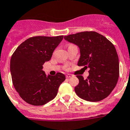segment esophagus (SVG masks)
Returning <instances> with one entry per match:
<instances>
[{
	"mask_svg": "<svg viewBox=\"0 0 130 130\" xmlns=\"http://www.w3.org/2000/svg\"><path fill=\"white\" fill-rule=\"evenodd\" d=\"M72 75H71V74H68V75H66V77L67 78H70V77H72Z\"/></svg>",
	"mask_w": 130,
	"mask_h": 130,
	"instance_id": "1",
	"label": "esophagus"
}]
</instances>
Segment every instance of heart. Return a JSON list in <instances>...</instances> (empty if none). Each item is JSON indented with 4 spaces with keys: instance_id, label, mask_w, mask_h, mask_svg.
<instances>
[{
    "instance_id": "1",
    "label": "heart",
    "mask_w": 130,
    "mask_h": 130,
    "mask_svg": "<svg viewBox=\"0 0 130 130\" xmlns=\"http://www.w3.org/2000/svg\"><path fill=\"white\" fill-rule=\"evenodd\" d=\"M68 68H69L68 67V66H66V67L64 68V69H65V70H68Z\"/></svg>"
}]
</instances>
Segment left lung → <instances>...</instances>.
Returning a JSON list of instances; mask_svg holds the SVG:
<instances>
[{
  "label": "left lung",
  "instance_id": "1",
  "mask_svg": "<svg viewBox=\"0 0 130 130\" xmlns=\"http://www.w3.org/2000/svg\"><path fill=\"white\" fill-rule=\"evenodd\" d=\"M65 40L79 47L78 66L89 68L84 79L77 75L79 83L75 91L80 98L97 102L106 98L115 88L119 77V62L114 45L95 31H83L64 37Z\"/></svg>",
  "mask_w": 130,
  "mask_h": 130
}]
</instances>
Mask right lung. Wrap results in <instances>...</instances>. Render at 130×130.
I'll list each match as a JSON object with an SVG mask.
<instances>
[{
    "mask_svg": "<svg viewBox=\"0 0 130 130\" xmlns=\"http://www.w3.org/2000/svg\"><path fill=\"white\" fill-rule=\"evenodd\" d=\"M63 37H32L19 45L11 56L13 84L20 97L31 105H44L53 99L66 79L62 73L46 76L42 70Z\"/></svg>",
    "mask_w": 130,
    "mask_h": 130,
    "instance_id": "right-lung-1",
    "label": "right lung"
}]
</instances>
